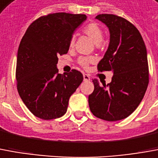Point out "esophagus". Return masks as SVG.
Returning a JSON list of instances; mask_svg holds the SVG:
<instances>
[{
	"mask_svg": "<svg viewBox=\"0 0 158 158\" xmlns=\"http://www.w3.org/2000/svg\"><path fill=\"white\" fill-rule=\"evenodd\" d=\"M83 77H84V80H85V81H89L90 79V76L88 75V74H85V73L83 74Z\"/></svg>",
	"mask_w": 158,
	"mask_h": 158,
	"instance_id": "1",
	"label": "esophagus"
}]
</instances>
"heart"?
Listing matches in <instances>:
<instances>
[{"label":"heart","mask_w":158,"mask_h":158,"mask_svg":"<svg viewBox=\"0 0 158 158\" xmlns=\"http://www.w3.org/2000/svg\"><path fill=\"white\" fill-rule=\"evenodd\" d=\"M84 32L93 40L95 44H100L103 39V31L102 28L96 23H90L84 28ZM74 44V37H72L69 41V47H73ZM95 60L94 57H79L78 62L83 68H87L89 64L92 63Z\"/></svg>","instance_id":"b5f03b06"}]
</instances>
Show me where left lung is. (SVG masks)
Returning <instances> with one entry per match:
<instances>
[{
    "label": "left lung",
    "mask_w": 158,
    "mask_h": 158,
    "mask_svg": "<svg viewBox=\"0 0 158 158\" xmlns=\"http://www.w3.org/2000/svg\"><path fill=\"white\" fill-rule=\"evenodd\" d=\"M97 19L109 28L108 49L98 65V71H112L110 84L94 79V90L88 98L91 113L108 121L125 119L138 108L149 84L147 52L142 36L124 18L99 14Z\"/></svg>",
    "instance_id": "8db88e82"
}]
</instances>
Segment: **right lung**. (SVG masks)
Here are the masks:
<instances>
[{
  "instance_id": "right-lung-1",
  "label": "right lung",
  "mask_w": 158,
  "mask_h": 158,
  "mask_svg": "<svg viewBox=\"0 0 158 158\" xmlns=\"http://www.w3.org/2000/svg\"><path fill=\"white\" fill-rule=\"evenodd\" d=\"M85 14L56 13L38 18L26 30L19 46L16 65L18 92L37 117L52 120L68 110L71 95L83 81V74L73 69L60 74L58 56L69 49V41Z\"/></svg>"
}]
</instances>
